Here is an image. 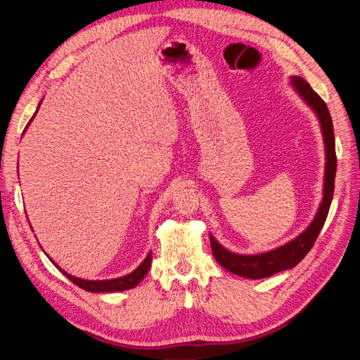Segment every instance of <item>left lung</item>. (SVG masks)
Returning a JSON list of instances; mask_svg holds the SVG:
<instances>
[{"label": "left lung", "mask_w": 360, "mask_h": 360, "mask_svg": "<svg viewBox=\"0 0 360 360\" xmlns=\"http://www.w3.org/2000/svg\"><path fill=\"white\" fill-rule=\"evenodd\" d=\"M292 89L299 93L302 99L307 102L314 112L317 114L321 126L324 147H326V171H324V189H323V201L319 207V212L315 214L311 225L294 240L282 245L274 250H269L258 255H238L225 249L210 236L212 252L224 269L238 276L248 279H261L269 278L278 271L291 269L304 258L321 231V228L328 217L330 202L335 189V174H336V153H335V135L332 118L328 110V105L324 103L321 97L315 93L311 85L300 76L291 78Z\"/></svg>", "instance_id": "1"}]
</instances>
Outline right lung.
Listing matches in <instances>:
<instances>
[{
  "mask_svg": "<svg viewBox=\"0 0 360 360\" xmlns=\"http://www.w3.org/2000/svg\"><path fill=\"white\" fill-rule=\"evenodd\" d=\"M41 103V102H40ZM40 103H39V106H40ZM39 111V110H37ZM36 111V112H37ZM36 115V114H34ZM34 115L31 117V120L28 122V124H27V127L30 126V123L32 122V118H34ZM27 127H25V130H27ZM24 130V132H25ZM53 263V261H52ZM56 264V263H53ZM57 266V264H56ZM150 266H151V252L146 257V259L143 261V263H141V266L139 267H136L132 274H129V275H126V276H122V278H115V279H105V281H89V279H81V278H75V276H72L70 274H68V271H64L63 269H60L58 266V269H60V271L61 274L64 275V276H68L73 284H76L78 285L79 288H82V290H85V291H91V292H112V291H124V290H130V288H134V287H136L141 281L144 279V276L147 275V271H148V269H150Z\"/></svg>",
  "mask_w": 360,
  "mask_h": 360,
  "instance_id": "obj_1",
  "label": "right lung"
}]
</instances>
